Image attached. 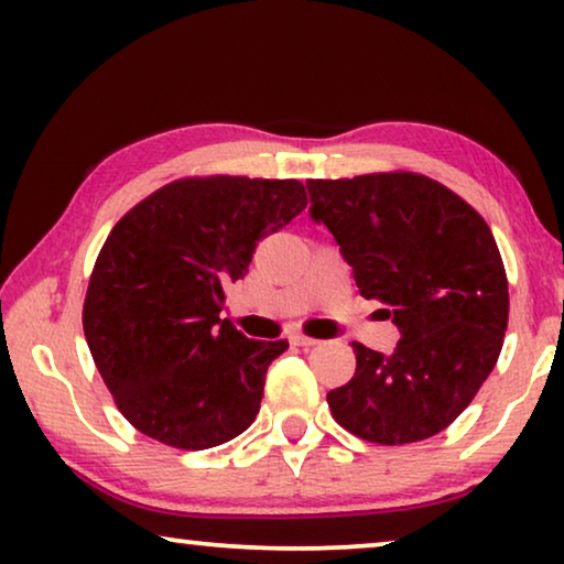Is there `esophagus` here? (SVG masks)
<instances>
[{
    "mask_svg": "<svg viewBox=\"0 0 564 564\" xmlns=\"http://www.w3.org/2000/svg\"><path fill=\"white\" fill-rule=\"evenodd\" d=\"M290 341L295 346H303V349H311V346L318 344V338H311V336H303V334H292Z\"/></svg>",
    "mask_w": 564,
    "mask_h": 564,
    "instance_id": "34e87169",
    "label": "esophagus"
}]
</instances>
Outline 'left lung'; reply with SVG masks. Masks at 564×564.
<instances>
[{"instance_id":"obj_1","label":"left lung","mask_w":564,"mask_h":564,"mask_svg":"<svg viewBox=\"0 0 564 564\" xmlns=\"http://www.w3.org/2000/svg\"><path fill=\"white\" fill-rule=\"evenodd\" d=\"M307 195L359 295L380 300L400 330L392 354L351 344L357 372L328 392L330 413L375 444L438 434L473 403L503 349L508 280L488 223L411 172L311 180Z\"/></svg>"}]
</instances>
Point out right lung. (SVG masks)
I'll list each match as a JSON object with an SVG mask.
<instances>
[{"mask_svg": "<svg viewBox=\"0 0 564 564\" xmlns=\"http://www.w3.org/2000/svg\"><path fill=\"white\" fill-rule=\"evenodd\" d=\"M297 180L192 176L110 230L84 300V336L120 413L176 449H210L251 426L288 341H253L220 318L226 288L261 238L305 210Z\"/></svg>", "mask_w": 564, "mask_h": 564, "instance_id": "obj_1", "label": "right lung"}]
</instances>
